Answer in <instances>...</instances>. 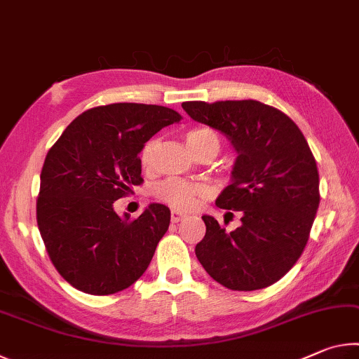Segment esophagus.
<instances>
[{
	"mask_svg": "<svg viewBox=\"0 0 359 359\" xmlns=\"http://www.w3.org/2000/svg\"><path fill=\"white\" fill-rule=\"evenodd\" d=\"M185 218V215L184 214H180V212H177V210H172L171 212V222L172 223H179V222H182Z\"/></svg>",
	"mask_w": 359,
	"mask_h": 359,
	"instance_id": "obj_1",
	"label": "esophagus"
}]
</instances>
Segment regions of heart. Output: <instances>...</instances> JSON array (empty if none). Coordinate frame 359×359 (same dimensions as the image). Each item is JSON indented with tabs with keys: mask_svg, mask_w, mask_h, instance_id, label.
<instances>
[{
	"mask_svg": "<svg viewBox=\"0 0 359 359\" xmlns=\"http://www.w3.org/2000/svg\"><path fill=\"white\" fill-rule=\"evenodd\" d=\"M185 142L193 155L201 154L204 150H212L217 155L220 149V136L214 130L198 126L185 133ZM158 149V141L151 139L144 145L141 150V166L144 171L154 166L155 154ZM210 194L209 188L201 184H193L182 179H168L156 187L155 196L171 208L177 210H193L196 209L199 203Z\"/></svg>",
	"mask_w": 359,
	"mask_h": 359,
	"instance_id": "obj_1",
	"label": "heart"
}]
</instances>
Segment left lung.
<instances>
[{
	"mask_svg": "<svg viewBox=\"0 0 359 359\" xmlns=\"http://www.w3.org/2000/svg\"><path fill=\"white\" fill-rule=\"evenodd\" d=\"M184 111L229 139L236 158L217 208L242 214L228 233L203 215L205 236L194 248L223 287L253 291L287 274L304 252L320 204L317 161L288 115L255 100L187 101Z\"/></svg>",
	"mask_w": 359,
	"mask_h": 359,
	"instance_id": "obj_1",
	"label": "left lung"
}]
</instances>
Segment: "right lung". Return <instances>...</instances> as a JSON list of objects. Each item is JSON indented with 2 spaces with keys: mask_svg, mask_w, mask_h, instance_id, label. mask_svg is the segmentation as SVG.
Masks as SVG:
<instances>
[{
  "mask_svg": "<svg viewBox=\"0 0 359 359\" xmlns=\"http://www.w3.org/2000/svg\"><path fill=\"white\" fill-rule=\"evenodd\" d=\"M182 115L137 102L88 109L52 145L41 171L36 218L53 266L66 282L106 296L131 287L154 258L171 210L150 204L131 220L114 201L141 185L144 144Z\"/></svg>",
  "mask_w": 359,
  "mask_h": 359,
  "instance_id": "1",
  "label": "right lung"
}]
</instances>
